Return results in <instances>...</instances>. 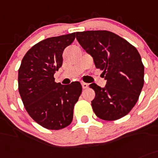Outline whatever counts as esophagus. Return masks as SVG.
Listing matches in <instances>:
<instances>
[{"instance_id":"obj_1","label":"esophagus","mask_w":158,"mask_h":158,"mask_svg":"<svg viewBox=\"0 0 158 158\" xmlns=\"http://www.w3.org/2000/svg\"><path fill=\"white\" fill-rule=\"evenodd\" d=\"M89 86V85H88L87 83H86V82H82V89H86V88Z\"/></svg>"}]
</instances>
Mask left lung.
I'll use <instances>...</instances> for the list:
<instances>
[{"label":"left lung","mask_w":158,"mask_h":158,"mask_svg":"<svg viewBox=\"0 0 158 158\" xmlns=\"http://www.w3.org/2000/svg\"><path fill=\"white\" fill-rule=\"evenodd\" d=\"M76 37L107 80L104 88L89 85L95 91L91 101L95 114L106 121L126 116L136 104L144 83V66L136 48L106 30L77 32Z\"/></svg>","instance_id":"obj_1"}]
</instances>
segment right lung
<instances>
[{
  "label": "right lung",
  "mask_w": 158,
  "mask_h": 158,
  "mask_svg": "<svg viewBox=\"0 0 158 158\" xmlns=\"http://www.w3.org/2000/svg\"><path fill=\"white\" fill-rule=\"evenodd\" d=\"M76 33L45 39L23 57L19 69V92L26 111L45 129L59 130L69 126L73 108L82 93L80 82L61 85L54 75L62 65V54Z\"/></svg>",
  "instance_id": "1"
}]
</instances>
